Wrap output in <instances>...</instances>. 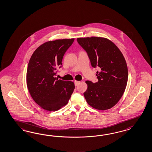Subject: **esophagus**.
<instances>
[{"label":"esophagus","instance_id":"esophagus-1","mask_svg":"<svg viewBox=\"0 0 152 152\" xmlns=\"http://www.w3.org/2000/svg\"><path fill=\"white\" fill-rule=\"evenodd\" d=\"M80 83V81H77V80H75L74 82V84H75V86H78V85Z\"/></svg>","mask_w":152,"mask_h":152}]
</instances>
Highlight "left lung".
I'll return each instance as SVG.
<instances>
[{
	"mask_svg": "<svg viewBox=\"0 0 152 152\" xmlns=\"http://www.w3.org/2000/svg\"><path fill=\"white\" fill-rule=\"evenodd\" d=\"M77 41L88 53L91 66L100 68L98 82L87 80L84 96L88 104L98 110L112 108L123 95L128 82V67L117 46L103 37L78 38Z\"/></svg>",
	"mask_w": 152,
	"mask_h": 152,
	"instance_id": "8db88e82",
	"label": "left lung"
}]
</instances>
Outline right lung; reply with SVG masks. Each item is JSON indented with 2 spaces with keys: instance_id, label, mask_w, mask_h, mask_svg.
I'll use <instances>...</instances> for the list:
<instances>
[{
  "instance_id": "right-lung-1",
  "label": "right lung",
  "mask_w": 152,
  "mask_h": 152,
  "mask_svg": "<svg viewBox=\"0 0 152 152\" xmlns=\"http://www.w3.org/2000/svg\"><path fill=\"white\" fill-rule=\"evenodd\" d=\"M74 38L48 41L37 48L26 72V85L31 98L40 107L56 111L68 103L74 91L73 82L55 77L63 56Z\"/></svg>"
}]
</instances>
